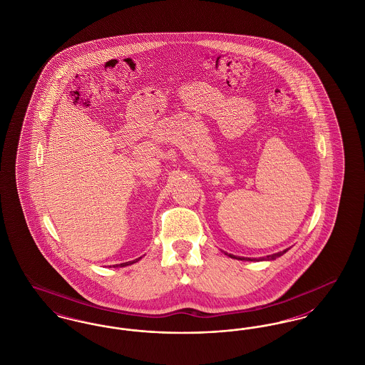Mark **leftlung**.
I'll return each mask as SVG.
<instances>
[{
	"label": "left lung",
	"mask_w": 365,
	"mask_h": 365,
	"mask_svg": "<svg viewBox=\"0 0 365 365\" xmlns=\"http://www.w3.org/2000/svg\"><path fill=\"white\" fill-rule=\"evenodd\" d=\"M286 252H287V250H283V252H279V253H275V255H272V256H267V257H262V259H259V261H261V260H275V259H277V257H280V256H282V255H284V253H286ZM228 256H230V257H232V259H237V257H235V256H232V255H228ZM238 260H245V257H242V259H241V257H240V259H238ZM246 260H250V261H253V260H256V259H246Z\"/></svg>",
	"instance_id": "1"
}]
</instances>
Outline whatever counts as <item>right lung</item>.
I'll use <instances>...</instances> for the list:
<instances>
[{
	"instance_id": "1",
	"label": "right lung",
	"mask_w": 365,
	"mask_h": 365,
	"mask_svg": "<svg viewBox=\"0 0 365 365\" xmlns=\"http://www.w3.org/2000/svg\"><path fill=\"white\" fill-rule=\"evenodd\" d=\"M140 259V257H139ZM139 259H135L134 261H128V262H123V264H116V267L119 265V267H125V265H130V264H134V262H137V261L139 260Z\"/></svg>"
}]
</instances>
